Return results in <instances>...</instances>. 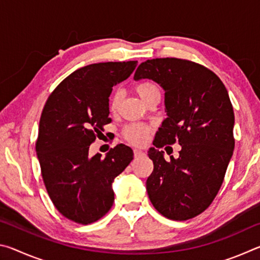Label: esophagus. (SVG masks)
I'll list each match as a JSON object with an SVG mask.
<instances>
[{
	"label": "esophagus",
	"mask_w": 260,
	"mask_h": 260,
	"mask_svg": "<svg viewBox=\"0 0 260 260\" xmlns=\"http://www.w3.org/2000/svg\"><path fill=\"white\" fill-rule=\"evenodd\" d=\"M142 155H144V152L142 150H139V149H134V157L135 158H138V157L142 156Z\"/></svg>",
	"instance_id": "obj_1"
}]
</instances>
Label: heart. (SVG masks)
<instances>
[{"label": "heart", "instance_id": "heart-1", "mask_svg": "<svg viewBox=\"0 0 260 260\" xmlns=\"http://www.w3.org/2000/svg\"><path fill=\"white\" fill-rule=\"evenodd\" d=\"M134 91L139 95V98L143 101L144 103L148 104L149 101L152 99L160 98V88L158 83L150 79L141 80L134 85ZM122 99V93L119 90H114L110 96L109 100V108L111 112H116L119 108ZM152 131V126L144 122H131L122 128V135L128 141V142L135 144V146H141L146 142L148 136L150 135Z\"/></svg>", "mask_w": 260, "mask_h": 260}]
</instances>
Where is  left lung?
Returning <instances> with one entry per match:
<instances>
[{"label":"left lung","instance_id":"left-lung-1","mask_svg":"<svg viewBox=\"0 0 260 260\" xmlns=\"http://www.w3.org/2000/svg\"><path fill=\"white\" fill-rule=\"evenodd\" d=\"M146 78L164 88L167 112L148 151L147 191L158 212L183 221L204 212L223 182L235 147L233 105L217 74L195 61L148 59L134 74ZM174 143L182 146L179 158L166 162L157 149Z\"/></svg>","mask_w":260,"mask_h":260}]
</instances>
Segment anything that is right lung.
<instances>
[{"instance_id":"right-lung-1","label":"right lung","mask_w":260,"mask_h":260,"mask_svg":"<svg viewBox=\"0 0 260 260\" xmlns=\"http://www.w3.org/2000/svg\"><path fill=\"white\" fill-rule=\"evenodd\" d=\"M138 61L90 64L65 78L42 110L35 150L50 200L58 212L81 225L98 221L114 201L112 182L133 159L125 144L105 158L88 155L109 118L112 87L128 78Z\"/></svg>"}]
</instances>
